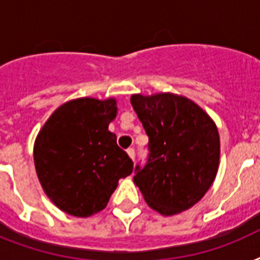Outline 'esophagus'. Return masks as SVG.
Returning a JSON list of instances; mask_svg holds the SVG:
<instances>
[{
	"mask_svg": "<svg viewBox=\"0 0 260 260\" xmlns=\"http://www.w3.org/2000/svg\"><path fill=\"white\" fill-rule=\"evenodd\" d=\"M126 154L129 155V158L132 159V160H135V150H134V148H128V150H126Z\"/></svg>",
	"mask_w": 260,
	"mask_h": 260,
	"instance_id": "34e87169",
	"label": "esophagus"
}]
</instances>
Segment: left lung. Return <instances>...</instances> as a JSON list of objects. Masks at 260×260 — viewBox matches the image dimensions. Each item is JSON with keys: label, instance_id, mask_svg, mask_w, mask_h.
Wrapping results in <instances>:
<instances>
[{"label": "left lung", "instance_id": "obj_1", "mask_svg": "<svg viewBox=\"0 0 260 260\" xmlns=\"http://www.w3.org/2000/svg\"><path fill=\"white\" fill-rule=\"evenodd\" d=\"M131 104L146 129L150 152L146 166L135 167V185L163 216L189 209L217 174V126L196 102L177 94H134Z\"/></svg>", "mask_w": 260, "mask_h": 260}]
</instances>
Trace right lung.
<instances>
[{
	"instance_id": "right-lung-1",
	"label": "right lung",
	"mask_w": 260,
	"mask_h": 260,
	"mask_svg": "<svg viewBox=\"0 0 260 260\" xmlns=\"http://www.w3.org/2000/svg\"><path fill=\"white\" fill-rule=\"evenodd\" d=\"M116 114L114 98H77L59 106L36 138L35 167L43 190L71 216L105 209L118 179L132 174V159L108 129Z\"/></svg>"
}]
</instances>
